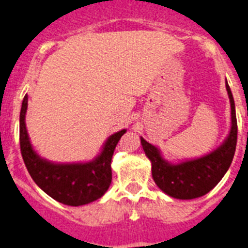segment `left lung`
Wrapping results in <instances>:
<instances>
[{
  "label": "left lung",
  "mask_w": 248,
  "mask_h": 248,
  "mask_svg": "<svg viewBox=\"0 0 248 248\" xmlns=\"http://www.w3.org/2000/svg\"><path fill=\"white\" fill-rule=\"evenodd\" d=\"M226 89L231 103V130L225 143L211 154L172 165L166 163L154 145L141 138V145L151 161L153 179L169 196L180 200L201 198L211 191L229 170L237 144V119L235 102L227 82Z\"/></svg>",
  "instance_id": "left-lung-1"
}]
</instances>
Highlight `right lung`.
<instances>
[{"instance_id": "obj_1", "label": "right lung", "mask_w": 248, "mask_h": 248, "mask_svg": "<svg viewBox=\"0 0 248 248\" xmlns=\"http://www.w3.org/2000/svg\"><path fill=\"white\" fill-rule=\"evenodd\" d=\"M27 95L19 114V146L25 165L34 183L50 198L69 206H80L102 198L111 183V157L118 141L126 130H120L107 140L102 154L91 163L53 164L36 154L26 130Z\"/></svg>"}]
</instances>
